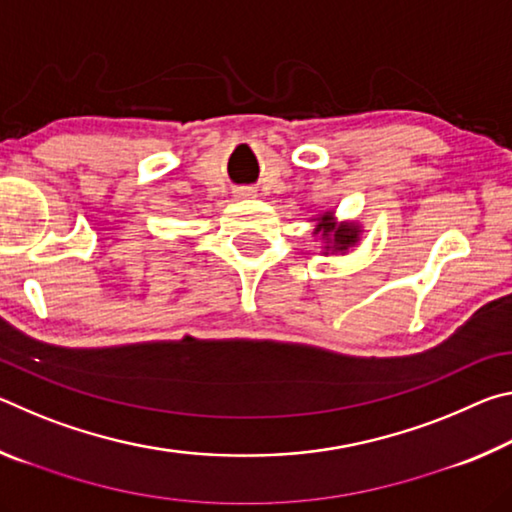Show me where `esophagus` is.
<instances>
[{
	"instance_id": "obj_1",
	"label": "esophagus",
	"mask_w": 512,
	"mask_h": 512,
	"mask_svg": "<svg viewBox=\"0 0 512 512\" xmlns=\"http://www.w3.org/2000/svg\"><path fill=\"white\" fill-rule=\"evenodd\" d=\"M237 196H239V198H253V196H257V194H255V189H248V187H246V189H239Z\"/></svg>"
}]
</instances>
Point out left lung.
<instances>
[{"label":"left lung","instance_id":"1","mask_svg":"<svg viewBox=\"0 0 512 512\" xmlns=\"http://www.w3.org/2000/svg\"><path fill=\"white\" fill-rule=\"evenodd\" d=\"M318 225L314 228V235H320L325 241V255L332 250V253H345L359 241L361 228L357 223H336L334 212H325L318 216Z\"/></svg>","mask_w":512,"mask_h":512}]
</instances>
